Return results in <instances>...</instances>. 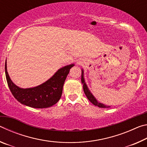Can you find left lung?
<instances>
[{
    "label": "left lung",
    "mask_w": 147,
    "mask_h": 147,
    "mask_svg": "<svg viewBox=\"0 0 147 147\" xmlns=\"http://www.w3.org/2000/svg\"><path fill=\"white\" fill-rule=\"evenodd\" d=\"M81 81H82V83L83 84V89H84V93L87 96V98H88V100L94 104V106H97L99 108H109V106H107L106 105H104V104H102L98 102L96 100V99L94 98V96L92 94V93L90 92V91L89 90V89L88 88V86H87L85 82V80H84V71L83 70H82V78H81Z\"/></svg>",
    "instance_id": "obj_1"
}]
</instances>
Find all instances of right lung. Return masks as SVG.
I'll return each instance as SVG.
<instances>
[{"mask_svg": "<svg viewBox=\"0 0 147 147\" xmlns=\"http://www.w3.org/2000/svg\"><path fill=\"white\" fill-rule=\"evenodd\" d=\"M74 65L71 64L59 69L45 82L32 88H20L13 83L7 71L6 61L5 73L10 91L19 102L34 108H46L54 105L60 99L65 80Z\"/></svg>", "mask_w": 147, "mask_h": 147, "instance_id": "obj_1", "label": "right lung"}]
</instances>
